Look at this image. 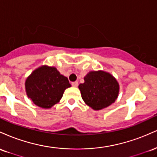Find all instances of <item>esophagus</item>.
<instances>
[{"mask_svg":"<svg viewBox=\"0 0 157 157\" xmlns=\"http://www.w3.org/2000/svg\"><path fill=\"white\" fill-rule=\"evenodd\" d=\"M71 85H72V86L73 87H77V86H78V82H71Z\"/></svg>","mask_w":157,"mask_h":157,"instance_id":"obj_1","label":"esophagus"}]
</instances>
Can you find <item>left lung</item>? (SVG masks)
Instances as JSON below:
<instances>
[{"instance_id":"1","label":"left lung","mask_w":157,"mask_h":157,"mask_svg":"<svg viewBox=\"0 0 157 157\" xmlns=\"http://www.w3.org/2000/svg\"><path fill=\"white\" fill-rule=\"evenodd\" d=\"M84 80L78 88L83 101L94 110L105 109L117 98L120 86L111 74L103 71H90Z\"/></svg>"}]
</instances>
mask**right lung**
Wrapping results in <instances>:
<instances>
[{
    "label": "right lung",
    "instance_id": "right-lung-1",
    "mask_svg": "<svg viewBox=\"0 0 157 157\" xmlns=\"http://www.w3.org/2000/svg\"><path fill=\"white\" fill-rule=\"evenodd\" d=\"M71 87L68 78L55 67L42 66L29 75L25 82L26 94L35 104L50 109L62 98L64 91Z\"/></svg>",
    "mask_w": 157,
    "mask_h": 157
}]
</instances>
